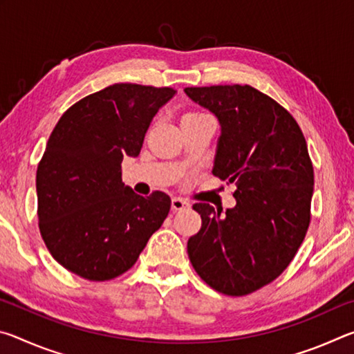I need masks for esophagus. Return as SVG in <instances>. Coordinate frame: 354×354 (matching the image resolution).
Listing matches in <instances>:
<instances>
[{"label": "esophagus", "instance_id": "esophagus-1", "mask_svg": "<svg viewBox=\"0 0 354 354\" xmlns=\"http://www.w3.org/2000/svg\"><path fill=\"white\" fill-rule=\"evenodd\" d=\"M185 207H189V203L185 201V200H183V198H173L171 200V209L173 211H183V209H185Z\"/></svg>", "mask_w": 354, "mask_h": 354}]
</instances>
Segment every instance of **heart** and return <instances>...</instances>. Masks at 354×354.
Wrapping results in <instances>:
<instances>
[{"instance_id": "obj_1", "label": "heart", "mask_w": 354, "mask_h": 354, "mask_svg": "<svg viewBox=\"0 0 354 354\" xmlns=\"http://www.w3.org/2000/svg\"><path fill=\"white\" fill-rule=\"evenodd\" d=\"M201 112H189V113H185V115H200Z\"/></svg>"}]
</instances>
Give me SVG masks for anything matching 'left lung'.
Here are the masks:
<instances>
[{"label":"left lung","mask_w":354,"mask_h":354,"mask_svg":"<svg viewBox=\"0 0 354 354\" xmlns=\"http://www.w3.org/2000/svg\"><path fill=\"white\" fill-rule=\"evenodd\" d=\"M184 92L218 118L212 173L237 185L225 215L194 205L201 230L189 239V259L212 289L248 295L286 270L306 236L314 192L306 139L283 106L251 86Z\"/></svg>","instance_id":"left-lung-1"}]
</instances>
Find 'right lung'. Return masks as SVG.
<instances>
[{"mask_svg":"<svg viewBox=\"0 0 354 354\" xmlns=\"http://www.w3.org/2000/svg\"><path fill=\"white\" fill-rule=\"evenodd\" d=\"M176 91L113 84L64 112L37 167L40 234L51 256L88 281L134 266L171 200L140 196L122 181L123 156H139L153 117Z\"/></svg>","mask_w":354,"mask_h":354,"instance_id":"right-lung-1","label":"right lung"}]
</instances>
